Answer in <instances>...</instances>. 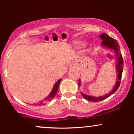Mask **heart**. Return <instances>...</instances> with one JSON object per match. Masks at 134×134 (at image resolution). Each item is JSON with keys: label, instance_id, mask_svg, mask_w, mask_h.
I'll return each instance as SVG.
<instances>
[{"label": "heart", "instance_id": "heart-1", "mask_svg": "<svg viewBox=\"0 0 134 134\" xmlns=\"http://www.w3.org/2000/svg\"><path fill=\"white\" fill-rule=\"evenodd\" d=\"M78 43V41H74V44H77ZM86 47V43H82L81 44V48H85Z\"/></svg>", "mask_w": 134, "mask_h": 134}]
</instances>
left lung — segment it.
<instances>
[{
	"label": "left lung",
	"mask_w": 134,
	"mask_h": 134,
	"mask_svg": "<svg viewBox=\"0 0 134 134\" xmlns=\"http://www.w3.org/2000/svg\"><path fill=\"white\" fill-rule=\"evenodd\" d=\"M99 37L101 38V39L103 40L102 43H101L102 47L111 49V50H113L115 52V56H116V72L118 73V74L116 82V84H115L114 88L112 90V91L110 93L107 94H105L104 95V96L100 97H93L88 96V95L85 94H84L81 92V94H82V96L84 97L86 99L90 101H94V102L103 100V99L108 98L109 96H110L111 95H112L113 93L116 91V90H118V88L120 86V84L121 76H122L123 69H124V60H123L122 55H121L120 52V46L116 40L111 38L106 33H102L101 35H99ZM81 86V81L79 80V86Z\"/></svg>",
	"instance_id": "1"
}]
</instances>
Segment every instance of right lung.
<instances>
[{
  "mask_svg": "<svg viewBox=\"0 0 134 134\" xmlns=\"http://www.w3.org/2000/svg\"><path fill=\"white\" fill-rule=\"evenodd\" d=\"M61 80H62V79H59L57 81V82L55 83L54 86H53V89H52L51 93H50V94L48 95V96L47 98H46L45 99H44V100L41 101L40 102L37 103H35V104L33 103L34 105H36V106L43 105V104H46V102H47V101H50V100H51L52 98H53V97H54L55 95H56L57 93L58 89V87H59V84H60V82Z\"/></svg>",
  "mask_w": 134,
  "mask_h": 134,
  "instance_id": "right-lung-1",
  "label": "right lung"
}]
</instances>
